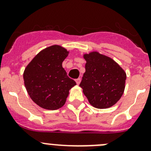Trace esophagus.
Instances as JSON below:
<instances>
[{"label":"esophagus","instance_id":"34e87169","mask_svg":"<svg viewBox=\"0 0 151 151\" xmlns=\"http://www.w3.org/2000/svg\"><path fill=\"white\" fill-rule=\"evenodd\" d=\"M75 81H76V83H77V85H80V82H81V79H80V78L76 79Z\"/></svg>","mask_w":151,"mask_h":151}]
</instances>
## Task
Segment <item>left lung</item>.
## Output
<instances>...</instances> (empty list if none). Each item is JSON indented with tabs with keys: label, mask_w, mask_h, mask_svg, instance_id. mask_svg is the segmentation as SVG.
<instances>
[{
	"label": "left lung",
	"mask_w": 151,
	"mask_h": 151,
	"mask_svg": "<svg viewBox=\"0 0 151 151\" xmlns=\"http://www.w3.org/2000/svg\"><path fill=\"white\" fill-rule=\"evenodd\" d=\"M85 72L80 86L93 106L106 109L123 94L126 74L113 59L96 51L84 54Z\"/></svg>",
	"instance_id": "8db88e82"
}]
</instances>
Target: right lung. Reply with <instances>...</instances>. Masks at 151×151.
<instances>
[{
  "label": "right lung",
  "instance_id": "add662e5",
  "mask_svg": "<svg viewBox=\"0 0 151 151\" xmlns=\"http://www.w3.org/2000/svg\"><path fill=\"white\" fill-rule=\"evenodd\" d=\"M68 52L59 45L48 47L39 52L25 68L23 79L27 92L40 107L50 110L62 107L69 90L76 85L62 66Z\"/></svg>",
  "mask_w": 151,
  "mask_h": 151
}]
</instances>
